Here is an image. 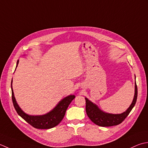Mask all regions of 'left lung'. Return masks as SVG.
<instances>
[{
    "instance_id": "obj_1",
    "label": "left lung",
    "mask_w": 148,
    "mask_h": 148,
    "mask_svg": "<svg viewBox=\"0 0 148 148\" xmlns=\"http://www.w3.org/2000/svg\"><path fill=\"white\" fill-rule=\"evenodd\" d=\"M137 98V87L136 82L135 83V95L134 99L131 105L125 110L124 112L121 114H110L105 112L101 110L95 103H92L89 99H86V110L87 115L88 116L89 119L95 123L99 126H116L121 123L125 119L126 117L128 116L130 112H131L132 108L135 106Z\"/></svg>"
}]
</instances>
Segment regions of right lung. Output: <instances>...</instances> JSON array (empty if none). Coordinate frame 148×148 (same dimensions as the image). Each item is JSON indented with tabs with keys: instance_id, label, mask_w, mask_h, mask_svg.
Segmentation results:
<instances>
[{
	"instance_id": "1",
	"label": "right lung",
	"mask_w": 148,
	"mask_h": 148,
	"mask_svg": "<svg viewBox=\"0 0 148 148\" xmlns=\"http://www.w3.org/2000/svg\"><path fill=\"white\" fill-rule=\"evenodd\" d=\"M19 61L18 60L16 63V68L18 64ZM16 70V69H15ZM12 82L13 79L11 80V92H12V100L14 107L16 110L18 114L22 117V118L27 122L29 124L32 126L37 129H49L55 127L56 126L59 124L62 119L64 118L66 111L70 104L72 100L75 98V95H69L66 97L62 99L56 106L54 107L52 110L49 112L44 114V115H38V116H32L24 112L21 109V108L18 105L17 102L15 99L13 87H12Z\"/></svg>"
}]
</instances>
